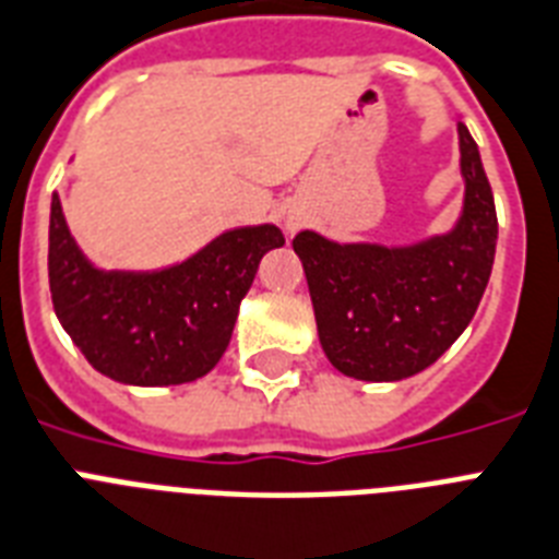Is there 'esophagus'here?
<instances>
[{
    "label": "esophagus",
    "instance_id": "34e87169",
    "mask_svg": "<svg viewBox=\"0 0 559 559\" xmlns=\"http://www.w3.org/2000/svg\"><path fill=\"white\" fill-rule=\"evenodd\" d=\"M304 226V215L298 212V209H289V212H284V233L287 235H295L298 229Z\"/></svg>",
    "mask_w": 559,
    "mask_h": 559
}]
</instances>
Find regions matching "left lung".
Wrapping results in <instances>:
<instances>
[{"instance_id":"left-lung-1","label":"left lung","mask_w":559,"mask_h":559,"mask_svg":"<svg viewBox=\"0 0 559 559\" xmlns=\"http://www.w3.org/2000/svg\"><path fill=\"white\" fill-rule=\"evenodd\" d=\"M460 131L462 209L451 229L411 243L295 235L324 356L358 382L421 373L474 319L497 252V209L479 146Z\"/></svg>"}]
</instances>
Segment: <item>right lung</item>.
<instances>
[{"label":"right lung","instance_id":"add662e5","mask_svg":"<svg viewBox=\"0 0 559 559\" xmlns=\"http://www.w3.org/2000/svg\"><path fill=\"white\" fill-rule=\"evenodd\" d=\"M275 224L235 226L183 261L157 270H103L68 229L51 198L48 281L59 324L97 373L134 388L206 376L229 347L243 295L270 249Z\"/></svg>","mask_w":559,"mask_h":559}]
</instances>
